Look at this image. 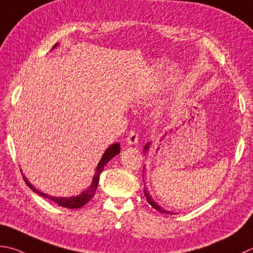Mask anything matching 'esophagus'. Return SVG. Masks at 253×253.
I'll use <instances>...</instances> for the list:
<instances>
[{
    "label": "esophagus",
    "instance_id": "34e87169",
    "mask_svg": "<svg viewBox=\"0 0 253 253\" xmlns=\"http://www.w3.org/2000/svg\"><path fill=\"white\" fill-rule=\"evenodd\" d=\"M138 133L136 130H130L128 132V136H127V143L128 145H136L138 142Z\"/></svg>",
    "mask_w": 253,
    "mask_h": 253
}]
</instances>
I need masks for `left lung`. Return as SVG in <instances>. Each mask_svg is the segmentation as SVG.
<instances>
[{
  "label": "left lung",
  "mask_w": 253,
  "mask_h": 253,
  "mask_svg": "<svg viewBox=\"0 0 253 253\" xmlns=\"http://www.w3.org/2000/svg\"><path fill=\"white\" fill-rule=\"evenodd\" d=\"M149 143H150V142H148L147 145H146V147H145V151H147V149H149ZM143 192H145V196H146V200H147V202L149 203V204H150V205H151V206L153 207V209H155L156 211H159V212H161V214H171V215H174V214H173L172 211H166L165 209H162L161 206L158 205L157 203H156L155 201H153V200L151 199V196L149 195V193H148V192L146 191V189L143 190Z\"/></svg>",
  "instance_id": "left-lung-1"
}]
</instances>
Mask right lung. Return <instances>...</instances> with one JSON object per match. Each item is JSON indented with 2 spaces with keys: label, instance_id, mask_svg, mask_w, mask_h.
<instances>
[{
  "label": "right lung",
  "instance_id": "obj_1",
  "mask_svg": "<svg viewBox=\"0 0 253 253\" xmlns=\"http://www.w3.org/2000/svg\"><path fill=\"white\" fill-rule=\"evenodd\" d=\"M57 44L58 43L54 44V47H56ZM120 152H121V146H120V143H118V142L114 143V145H112V146H110V147L107 148V150L104 152V155L102 157L101 161L98 162L97 168H96V172H95V174H94V177H93V180H92L91 185L87 187L86 191L82 192L81 194L78 195V196H71V197H53V196H49L48 194H44V193L38 191L36 187H34L31 184V183L27 181L26 177H25V176H23V177H24V180H25V183H26V184L29 187H31V189L35 193H38V194L41 195V196L46 197V199H49V200H51L52 202L56 203V204H58L59 206L66 207V209H70V210L80 209V207L87 204V203L92 200V197L95 195L98 181H100V174L102 173V171L104 170V166H105L106 163L110 161L113 157H115Z\"/></svg>",
  "mask_w": 253,
  "mask_h": 253
}]
</instances>
